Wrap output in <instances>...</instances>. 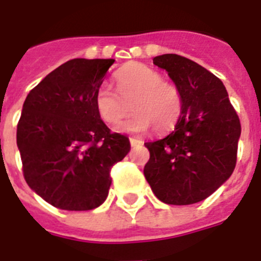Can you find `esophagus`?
Listing matches in <instances>:
<instances>
[{
	"label": "esophagus",
	"mask_w": 261,
	"mask_h": 261,
	"mask_svg": "<svg viewBox=\"0 0 261 261\" xmlns=\"http://www.w3.org/2000/svg\"><path fill=\"white\" fill-rule=\"evenodd\" d=\"M130 145L133 146V147H135V146L138 145H142V141H139V139H134V138H130Z\"/></svg>",
	"instance_id": "34e87169"
}]
</instances>
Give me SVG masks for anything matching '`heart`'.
<instances>
[{"mask_svg": "<svg viewBox=\"0 0 261 261\" xmlns=\"http://www.w3.org/2000/svg\"><path fill=\"white\" fill-rule=\"evenodd\" d=\"M116 92L101 84L95 92V109L101 120L119 123L131 111L130 119L116 127L124 133H166L178 123L184 112V94L175 83L164 80V75L149 65L133 63L114 75Z\"/></svg>", "mask_w": 261, "mask_h": 261, "instance_id": "heart-1", "label": "heart"}]
</instances>
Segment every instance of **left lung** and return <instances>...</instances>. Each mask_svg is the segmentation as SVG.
<instances>
[{"instance_id":"1","label":"left lung","mask_w":261,"mask_h":261,"mask_svg":"<svg viewBox=\"0 0 261 261\" xmlns=\"http://www.w3.org/2000/svg\"><path fill=\"white\" fill-rule=\"evenodd\" d=\"M152 63L181 88L185 106L170 134L145 143L150 160L143 173L165 204H196L233 173L240 119L221 80L204 67L174 54L154 57Z\"/></svg>"}]
</instances>
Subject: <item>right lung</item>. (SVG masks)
<instances>
[{"instance_id": "1", "label": "right lung", "mask_w": 261, "mask_h": 261, "mask_svg": "<svg viewBox=\"0 0 261 261\" xmlns=\"http://www.w3.org/2000/svg\"><path fill=\"white\" fill-rule=\"evenodd\" d=\"M114 59H73L28 94L17 124L27 184L64 211H91L111 186V167L130 151L126 135L97 115L95 92Z\"/></svg>"}]
</instances>
